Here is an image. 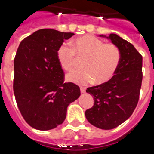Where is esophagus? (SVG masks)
<instances>
[{
  "label": "esophagus",
  "instance_id": "obj_1",
  "mask_svg": "<svg viewBox=\"0 0 154 154\" xmlns=\"http://www.w3.org/2000/svg\"><path fill=\"white\" fill-rule=\"evenodd\" d=\"M80 89H81V93H85V88L81 87V88H80Z\"/></svg>",
  "mask_w": 154,
  "mask_h": 154
}]
</instances>
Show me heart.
Returning a JSON list of instances; mask_svg holds the SVG:
<instances>
[{
    "mask_svg": "<svg viewBox=\"0 0 154 154\" xmlns=\"http://www.w3.org/2000/svg\"><path fill=\"white\" fill-rule=\"evenodd\" d=\"M77 57H85L81 63L83 69L69 73V81L78 85H87L94 81L96 84L105 83L112 79L118 69L121 54L117 46L104 43L92 35L75 39L72 48L63 44L57 51V59L65 70H72Z\"/></svg>",
    "mask_w": 154,
    "mask_h": 154,
    "instance_id": "obj_1",
    "label": "heart"
}]
</instances>
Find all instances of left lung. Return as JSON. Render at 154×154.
I'll use <instances>...</instances> for the list:
<instances>
[{
	"instance_id": "left-lung-1",
	"label": "left lung",
	"mask_w": 154,
	"mask_h": 154,
	"mask_svg": "<svg viewBox=\"0 0 154 154\" xmlns=\"http://www.w3.org/2000/svg\"><path fill=\"white\" fill-rule=\"evenodd\" d=\"M100 36L118 47L121 60L112 79L87 88L86 92L93 97L94 105L86 110L85 116L95 127L111 130L127 120L138 104L142 81V56L133 45L116 34Z\"/></svg>"
}]
</instances>
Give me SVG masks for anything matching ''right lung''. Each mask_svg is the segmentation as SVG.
<instances>
[{"instance_id":"obj_1","label":"right lung","mask_w":154,"mask_h":154,"mask_svg":"<svg viewBox=\"0 0 154 154\" xmlns=\"http://www.w3.org/2000/svg\"><path fill=\"white\" fill-rule=\"evenodd\" d=\"M74 34L41 29L21 41L14 59L13 90L24 120L48 131L64 122L67 107L81 95L75 84L64 82L57 51Z\"/></svg>"}]
</instances>
